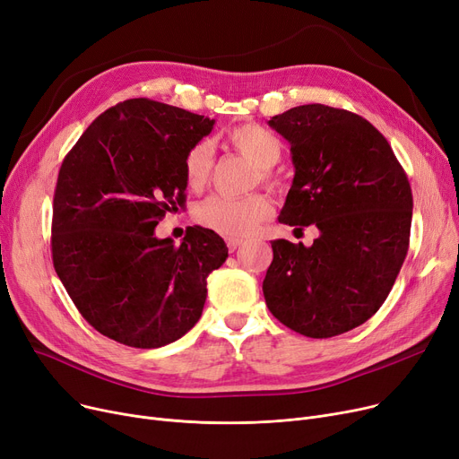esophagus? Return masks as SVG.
<instances>
[{
    "label": "esophagus",
    "instance_id": "1",
    "mask_svg": "<svg viewBox=\"0 0 459 459\" xmlns=\"http://www.w3.org/2000/svg\"><path fill=\"white\" fill-rule=\"evenodd\" d=\"M226 245H228V250H230V252H235L238 247L243 245V238H228Z\"/></svg>",
    "mask_w": 459,
    "mask_h": 459
}]
</instances>
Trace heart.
I'll use <instances>...</instances> for the list:
<instances>
[{"mask_svg":"<svg viewBox=\"0 0 459 459\" xmlns=\"http://www.w3.org/2000/svg\"><path fill=\"white\" fill-rule=\"evenodd\" d=\"M231 145L259 168V178L271 181V171L281 159V142L261 125H241L230 130ZM185 183L190 190H202L212 171V145L204 140L195 143L185 157ZM271 216V204L261 194H250L247 198H224L209 195L194 209L195 222L221 235L238 238L250 235L265 218Z\"/></svg>","mask_w":459,"mask_h":459,"instance_id":"1","label":"heart"}]
</instances>
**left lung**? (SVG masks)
Here are the masks:
<instances>
[{
    "instance_id": "8db88e82",
    "label": "left lung",
    "mask_w": 459,
    "mask_h": 459,
    "mask_svg": "<svg viewBox=\"0 0 459 459\" xmlns=\"http://www.w3.org/2000/svg\"><path fill=\"white\" fill-rule=\"evenodd\" d=\"M291 145L293 185L278 221L319 230L312 247L273 241L264 280L271 314L308 338H331L372 317L409 248L412 194L403 168L364 117L304 104L271 117Z\"/></svg>"
}]
</instances>
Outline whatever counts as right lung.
Returning <instances> with one entry per match:
<instances>
[{
    "instance_id": "obj_1",
    "label": "right lung",
    "mask_w": 459,
    "mask_h": 459,
    "mask_svg": "<svg viewBox=\"0 0 459 459\" xmlns=\"http://www.w3.org/2000/svg\"><path fill=\"white\" fill-rule=\"evenodd\" d=\"M214 119L149 99L100 114L65 157L52 259L78 312L119 343L152 349L198 323L207 276L228 257L221 235L194 226L183 243L157 224L185 202V157Z\"/></svg>"
}]
</instances>
